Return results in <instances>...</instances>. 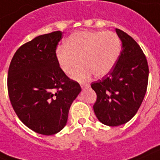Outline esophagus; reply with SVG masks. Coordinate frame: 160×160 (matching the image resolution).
<instances>
[{
	"instance_id": "obj_1",
	"label": "esophagus",
	"mask_w": 160,
	"mask_h": 160,
	"mask_svg": "<svg viewBox=\"0 0 160 160\" xmlns=\"http://www.w3.org/2000/svg\"><path fill=\"white\" fill-rule=\"evenodd\" d=\"M80 85H81V88H82V89H84V88H88V87L90 86L88 83H81Z\"/></svg>"
}]
</instances>
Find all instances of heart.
<instances>
[{"label": "heart", "instance_id": "1", "mask_svg": "<svg viewBox=\"0 0 160 160\" xmlns=\"http://www.w3.org/2000/svg\"><path fill=\"white\" fill-rule=\"evenodd\" d=\"M120 53L121 42L113 32L80 31L66 39L64 47L57 48L55 58L67 75L74 72L81 61L82 65L72 78L82 82L93 73L98 78L106 76L115 66Z\"/></svg>", "mask_w": 160, "mask_h": 160}]
</instances>
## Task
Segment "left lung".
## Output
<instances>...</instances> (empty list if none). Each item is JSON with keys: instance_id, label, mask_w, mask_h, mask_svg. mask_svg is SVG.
<instances>
[{"instance_id": "1", "label": "left lung", "mask_w": 160, "mask_h": 160, "mask_svg": "<svg viewBox=\"0 0 160 160\" xmlns=\"http://www.w3.org/2000/svg\"><path fill=\"white\" fill-rule=\"evenodd\" d=\"M122 51L115 66L101 80L92 83L97 99L96 118L107 126H119L133 118L142 105L148 84L149 67L140 46L122 30L115 29Z\"/></svg>"}]
</instances>
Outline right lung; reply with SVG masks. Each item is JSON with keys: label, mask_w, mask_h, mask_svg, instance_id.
I'll return each mask as SVG.
<instances>
[{"label": "right lung", "mask_w": 160, "mask_h": 160, "mask_svg": "<svg viewBox=\"0 0 160 160\" xmlns=\"http://www.w3.org/2000/svg\"><path fill=\"white\" fill-rule=\"evenodd\" d=\"M62 32L40 35L17 50L10 62L7 85L13 109L28 128L54 135L65 127L81 87L59 68L55 49Z\"/></svg>", "instance_id": "obj_1"}]
</instances>
